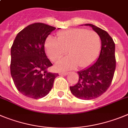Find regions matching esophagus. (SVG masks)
Masks as SVG:
<instances>
[{
  "label": "esophagus",
  "mask_w": 128,
  "mask_h": 128,
  "mask_svg": "<svg viewBox=\"0 0 128 128\" xmlns=\"http://www.w3.org/2000/svg\"><path fill=\"white\" fill-rule=\"evenodd\" d=\"M68 74V72H61L59 73L60 75H61V76H65V75H67Z\"/></svg>",
  "instance_id": "esophagus-1"
}]
</instances>
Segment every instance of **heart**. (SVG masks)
I'll return each instance as SVG.
<instances>
[{
    "label": "heart",
    "instance_id": "b5f03b06",
    "mask_svg": "<svg viewBox=\"0 0 128 128\" xmlns=\"http://www.w3.org/2000/svg\"><path fill=\"white\" fill-rule=\"evenodd\" d=\"M100 45V38L95 31L76 28L58 33L57 39L48 37L44 47L48 57L54 62L64 56L68 50L70 56L60 60L56 66L58 71H65L91 64L98 55Z\"/></svg>",
    "mask_w": 128,
    "mask_h": 128
}]
</instances>
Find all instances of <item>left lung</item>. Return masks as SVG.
<instances>
[{"instance_id":"obj_1","label":"left lung","mask_w":128,"mask_h":128,"mask_svg":"<svg viewBox=\"0 0 128 128\" xmlns=\"http://www.w3.org/2000/svg\"><path fill=\"white\" fill-rule=\"evenodd\" d=\"M100 36L101 49L97 61L87 68L78 71L79 80L70 87L75 97L84 100L100 97L109 88L112 82L116 67L115 43L106 31L92 24H86Z\"/></svg>"}]
</instances>
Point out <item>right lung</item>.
Wrapping results in <instances>:
<instances>
[{
	"label": "right lung",
	"instance_id": "1",
	"mask_svg": "<svg viewBox=\"0 0 128 128\" xmlns=\"http://www.w3.org/2000/svg\"><path fill=\"white\" fill-rule=\"evenodd\" d=\"M56 28L42 23L30 24L17 34L12 43L11 76L17 90L27 97H44L58 76L47 70L52 64L44 52L46 39Z\"/></svg>",
	"mask_w": 128,
	"mask_h": 128
}]
</instances>
